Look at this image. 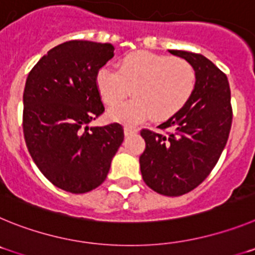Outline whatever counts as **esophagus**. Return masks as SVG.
Listing matches in <instances>:
<instances>
[{"label": "esophagus", "instance_id": "34e87169", "mask_svg": "<svg viewBox=\"0 0 255 255\" xmlns=\"http://www.w3.org/2000/svg\"><path fill=\"white\" fill-rule=\"evenodd\" d=\"M124 131H125V135H131V134H135L138 130L135 129V128H132V126L126 125L125 128H124Z\"/></svg>", "mask_w": 255, "mask_h": 255}]
</instances>
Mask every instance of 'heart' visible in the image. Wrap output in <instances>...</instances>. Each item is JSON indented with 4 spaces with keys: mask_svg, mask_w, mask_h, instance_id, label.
Here are the masks:
<instances>
[{
    "mask_svg": "<svg viewBox=\"0 0 255 255\" xmlns=\"http://www.w3.org/2000/svg\"><path fill=\"white\" fill-rule=\"evenodd\" d=\"M197 84L194 66L181 57H171L148 51H135L124 56L119 69L101 67L96 74L97 89L110 106L134 98L111 108L112 120L136 124L153 116L167 120L188 105Z\"/></svg>",
    "mask_w": 255,
    "mask_h": 255,
    "instance_id": "1",
    "label": "heart"
}]
</instances>
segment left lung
Returning a JSON list of instances; mask_svg holds the SVG:
<instances>
[{
	"instance_id": "1",
	"label": "left lung",
	"mask_w": 255,
	"mask_h": 255,
	"mask_svg": "<svg viewBox=\"0 0 255 255\" xmlns=\"http://www.w3.org/2000/svg\"><path fill=\"white\" fill-rule=\"evenodd\" d=\"M189 61L197 84L188 105L158 126L164 134L141 129L145 150L140 155L144 182L167 197L186 194L206 180L221 157L233 124L227 76L199 53L170 49Z\"/></svg>"
}]
</instances>
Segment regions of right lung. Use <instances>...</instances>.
<instances>
[{"label": "right lung", "instance_id": "1", "mask_svg": "<svg viewBox=\"0 0 255 255\" xmlns=\"http://www.w3.org/2000/svg\"><path fill=\"white\" fill-rule=\"evenodd\" d=\"M111 43L69 40L30 70L22 94V131L40 172L57 188L83 194L100 186L124 140V128L88 124L105 112L96 74L114 57Z\"/></svg>", "mask_w": 255, "mask_h": 255}]
</instances>
